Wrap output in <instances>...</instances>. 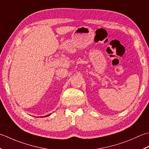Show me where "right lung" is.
Instances as JSON below:
<instances>
[{
    "mask_svg": "<svg viewBox=\"0 0 149 149\" xmlns=\"http://www.w3.org/2000/svg\"><path fill=\"white\" fill-rule=\"evenodd\" d=\"M49 115H50V114H49V115H47V116H49Z\"/></svg>",
    "mask_w": 149,
    "mask_h": 149,
    "instance_id": "1",
    "label": "right lung"
}]
</instances>
